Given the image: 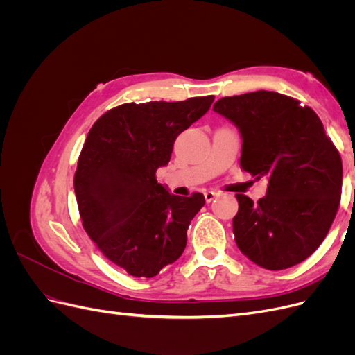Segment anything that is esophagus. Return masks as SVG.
I'll return each instance as SVG.
<instances>
[{"instance_id": "1", "label": "esophagus", "mask_w": 355, "mask_h": 355, "mask_svg": "<svg viewBox=\"0 0 355 355\" xmlns=\"http://www.w3.org/2000/svg\"><path fill=\"white\" fill-rule=\"evenodd\" d=\"M218 196H219V192H216V191H206V192H204V198H206L207 202L213 201Z\"/></svg>"}]
</instances>
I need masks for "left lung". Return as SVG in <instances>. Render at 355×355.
<instances>
[{
	"label": "left lung",
	"mask_w": 355,
	"mask_h": 355,
	"mask_svg": "<svg viewBox=\"0 0 355 355\" xmlns=\"http://www.w3.org/2000/svg\"><path fill=\"white\" fill-rule=\"evenodd\" d=\"M213 111L239 127L241 168L268 179L257 202L235 196L239 249L271 271L305 261L326 239L342 192V159L323 123L309 106L266 90L222 98Z\"/></svg>",
	"instance_id": "left-lung-1"
}]
</instances>
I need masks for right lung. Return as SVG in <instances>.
Returning <instances> with one entry per match:
<instances>
[{"mask_svg": "<svg viewBox=\"0 0 355 355\" xmlns=\"http://www.w3.org/2000/svg\"><path fill=\"white\" fill-rule=\"evenodd\" d=\"M214 96L124 103L105 112L85 139L73 176L80 218L105 257L133 277H155L184 253L204 196H173L157 182L176 137Z\"/></svg>", "mask_w": 355, "mask_h": 355, "instance_id": "1", "label": "right lung"}]
</instances>
